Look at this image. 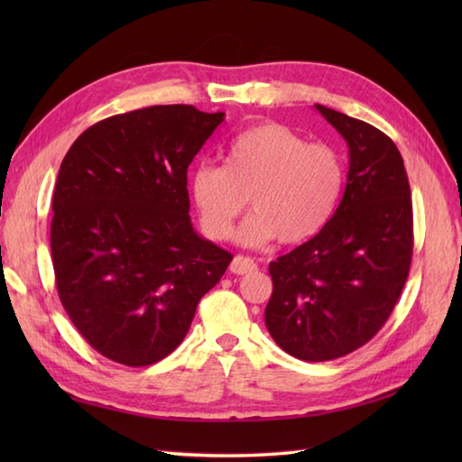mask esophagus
Returning a JSON list of instances; mask_svg holds the SVG:
<instances>
[{"label":"esophagus","instance_id":"1","mask_svg":"<svg viewBox=\"0 0 462 462\" xmlns=\"http://www.w3.org/2000/svg\"><path fill=\"white\" fill-rule=\"evenodd\" d=\"M254 270H256V262L248 256H234V260L230 262V272L238 273V276H242V273H250Z\"/></svg>","mask_w":462,"mask_h":462}]
</instances>
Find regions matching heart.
Masks as SVG:
<instances>
[{"mask_svg": "<svg viewBox=\"0 0 462 462\" xmlns=\"http://www.w3.org/2000/svg\"><path fill=\"white\" fill-rule=\"evenodd\" d=\"M189 189L208 236L222 240L246 206L234 240L258 248L278 238L300 244L316 236L336 210L343 164L328 144L310 143L290 126L263 123L242 131L226 146L224 166L196 164Z\"/></svg>", "mask_w": 462, "mask_h": 462, "instance_id": "heart-1", "label": "heart"}]
</instances>
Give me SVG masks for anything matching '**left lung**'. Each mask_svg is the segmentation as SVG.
I'll use <instances>...</instances> for the list:
<instances>
[{"mask_svg":"<svg viewBox=\"0 0 462 462\" xmlns=\"http://www.w3.org/2000/svg\"><path fill=\"white\" fill-rule=\"evenodd\" d=\"M349 146L343 199L306 244L270 262L266 328L303 361L347 356L393 311L413 256V204L395 143L369 123L316 105Z\"/></svg>","mask_w":462,"mask_h":462,"instance_id":"8db88e82","label":"left lung"}]
</instances>
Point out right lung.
Returning <instances> with one entry per match:
<instances>
[{
	"label": "right lung",
	"instance_id": "1",
	"mask_svg": "<svg viewBox=\"0 0 462 462\" xmlns=\"http://www.w3.org/2000/svg\"><path fill=\"white\" fill-rule=\"evenodd\" d=\"M222 121L192 105H154L89 126L65 154L51 220L57 291L106 359H164L232 262L194 230L186 190V171Z\"/></svg>",
	"mask_w": 462,
	"mask_h": 462
}]
</instances>
